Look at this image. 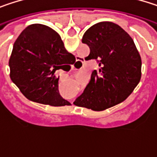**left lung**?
<instances>
[{
	"mask_svg": "<svg viewBox=\"0 0 157 157\" xmlns=\"http://www.w3.org/2000/svg\"><path fill=\"white\" fill-rule=\"evenodd\" d=\"M82 42L90 48L87 59L96 60L100 68L74 104L104 111L124 101L141 79V57L131 36L113 22L101 21L84 33Z\"/></svg>",
	"mask_w": 157,
	"mask_h": 157,
	"instance_id": "8db88e82",
	"label": "left lung"
}]
</instances>
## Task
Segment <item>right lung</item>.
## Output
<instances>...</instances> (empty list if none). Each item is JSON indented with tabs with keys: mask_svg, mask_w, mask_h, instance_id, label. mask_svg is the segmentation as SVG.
<instances>
[{
	"mask_svg": "<svg viewBox=\"0 0 157 157\" xmlns=\"http://www.w3.org/2000/svg\"><path fill=\"white\" fill-rule=\"evenodd\" d=\"M75 60L54 30L44 24H31L13 44L9 61L10 77L31 101L52 106L69 105L59 94V77L55 73L73 64Z\"/></svg>",
	"mask_w": 157,
	"mask_h": 157,
	"instance_id": "add662e5",
	"label": "right lung"
}]
</instances>
